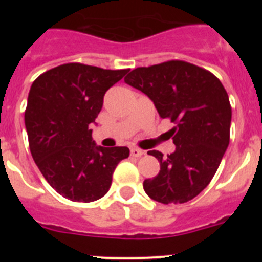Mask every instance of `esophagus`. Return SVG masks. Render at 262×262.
Wrapping results in <instances>:
<instances>
[{"mask_svg":"<svg viewBox=\"0 0 262 262\" xmlns=\"http://www.w3.org/2000/svg\"><path fill=\"white\" fill-rule=\"evenodd\" d=\"M129 154H131V156H133V157H140V156H143V155H144V151L139 149V148H131Z\"/></svg>","mask_w":262,"mask_h":262,"instance_id":"34e87169","label":"esophagus"}]
</instances>
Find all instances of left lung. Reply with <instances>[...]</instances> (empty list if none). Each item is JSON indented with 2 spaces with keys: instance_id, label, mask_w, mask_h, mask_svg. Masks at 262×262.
<instances>
[{
  "instance_id": "8db88e82",
  "label": "left lung",
  "mask_w": 262,
  "mask_h": 262,
  "mask_svg": "<svg viewBox=\"0 0 262 262\" xmlns=\"http://www.w3.org/2000/svg\"><path fill=\"white\" fill-rule=\"evenodd\" d=\"M124 82L174 123L169 134L176 151L166 157L148 151L159 160L160 172L144 180V191L164 205L193 200L210 184L230 144L232 111L226 89L209 71L180 60L134 69Z\"/></svg>"
}]
</instances>
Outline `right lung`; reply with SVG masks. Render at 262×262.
I'll use <instances>...</instances> for the list:
<instances>
[{
  "label": "right lung",
  "mask_w": 262,
  "mask_h": 262,
  "mask_svg": "<svg viewBox=\"0 0 262 262\" xmlns=\"http://www.w3.org/2000/svg\"><path fill=\"white\" fill-rule=\"evenodd\" d=\"M127 72L69 62L32 82L25 113L30 151L43 177L64 198H102L119 161L128 157L127 147L97 145L90 129L105 93Z\"/></svg>",
  "instance_id": "1"
}]
</instances>
